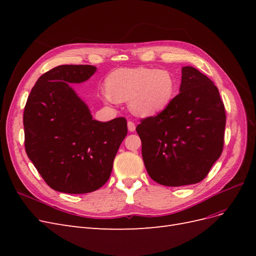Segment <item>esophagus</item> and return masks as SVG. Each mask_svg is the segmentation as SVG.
Here are the masks:
<instances>
[{"label":"esophagus","mask_w":256,"mask_h":256,"mask_svg":"<svg viewBox=\"0 0 256 256\" xmlns=\"http://www.w3.org/2000/svg\"><path fill=\"white\" fill-rule=\"evenodd\" d=\"M127 125H128V130L130 131V132H134V131L136 130V124H134V122H131V120H128V122H127Z\"/></svg>","instance_id":"esophagus-1"}]
</instances>
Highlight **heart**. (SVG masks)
<instances>
[{"label": "heart", "instance_id": "heart-1", "mask_svg": "<svg viewBox=\"0 0 256 256\" xmlns=\"http://www.w3.org/2000/svg\"><path fill=\"white\" fill-rule=\"evenodd\" d=\"M106 102H125L138 116H150L164 111L172 102L176 92L174 74L166 69L145 67L120 68L108 76Z\"/></svg>", "mask_w": 256, "mask_h": 256}]
</instances>
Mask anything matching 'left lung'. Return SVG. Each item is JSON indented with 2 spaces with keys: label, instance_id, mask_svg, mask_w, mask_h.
Listing matches in <instances>:
<instances>
[{
  "label": "left lung",
  "instance_id": "left-lung-1",
  "mask_svg": "<svg viewBox=\"0 0 256 256\" xmlns=\"http://www.w3.org/2000/svg\"><path fill=\"white\" fill-rule=\"evenodd\" d=\"M226 120L214 82L194 67H182L180 94L136 127L152 180L168 187L203 180L221 156Z\"/></svg>",
  "mask_w": 256,
  "mask_h": 256
}]
</instances>
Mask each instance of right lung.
<instances>
[{"label":"right lung","mask_w":256,"mask_h":256,"mask_svg":"<svg viewBox=\"0 0 256 256\" xmlns=\"http://www.w3.org/2000/svg\"><path fill=\"white\" fill-rule=\"evenodd\" d=\"M97 70L92 65H60L44 74L30 90L23 114L26 150L53 190L81 194L108 182L127 120L92 118L72 88Z\"/></svg>","instance_id":"add662e5"}]
</instances>
